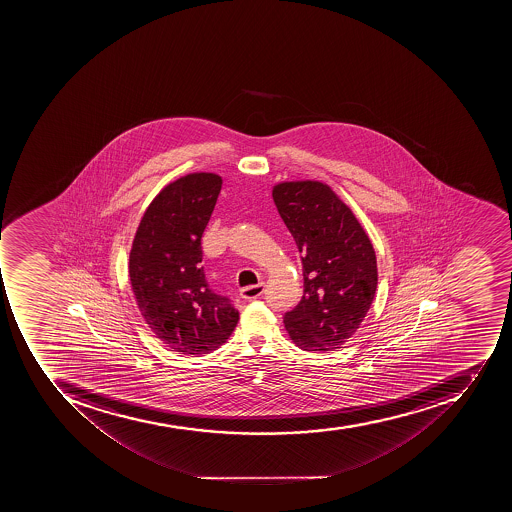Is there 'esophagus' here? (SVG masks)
I'll return each mask as SVG.
<instances>
[{
    "label": "esophagus",
    "mask_w": 512,
    "mask_h": 512,
    "mask_svg": "<svg viewBox=\"0 0 512 512\" xmlns=\"http://www.w3.org/2000/svg\"><path fill=\"white\" fill-rule=\"evenodd\" d=\"M264 293V283H258V285L246 286L240 291V296L243 299H258L261 298Z\"/></svg>",
    "instance_id": "esophagus-1"
}]
</instances>
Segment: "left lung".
<instances>
[{
  "label": "left lung",
  "mask_w": 512,
  "mask_h": 512,
  "mask_svg": "<svg viewBox=\"0 0 512 512\" xmlns=\"http://www.w3.org/2000/svg\"><path fill=\"white\" fill-rule=\"evenodd\" d=\"M272 197L302 254L304 293L283 317L288 336L302 351H336L359 330L375 299L370 237L325 182H278Z\"/></svg>",
  "instance_id": "obj_1"
}]
</instances>
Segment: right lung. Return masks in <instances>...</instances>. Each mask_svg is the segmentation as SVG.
I'll return each instance as SVG.
<instances>
[{"label": "right lung", "mask_w": 512, "mask_h": 512, "mask_svg": "<svg viewBox=\"0 0 512 512\" xmlns=\"http://www.w3.org/2000/svg\"><path fill=\"white\" fill-rule=\"evenodd\" d=\"M216 173L169 182L142 214L129 251V282L145 323L171 351L203 355L226 343L235 310L206 283L202 235L221 192Z\"/></svg>", "instance_id": "obj_1"}]
</instances>
